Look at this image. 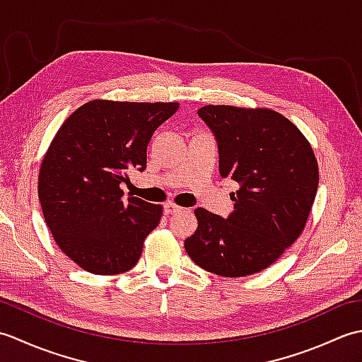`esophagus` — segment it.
Here are the masks:
<instances>
[{
	"mask_svg": "<svg viewBox=\"0 0 362 362\" xmlns=\"http://www.w3.org/2000/svg\"><path fill=\"white\" fill-rule=\"evenodd\" d=\"M183 209L182 206H179V205H175V204H173V202H169V204H166L165 205V214H175V213H179V211H182Z\"/></svg>",
	"mask_w": 362,
	"mask_h": 362,
	"instance_id": "obj_1",
	"label": "esophagus"
}]
</instances>
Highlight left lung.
Segmentation results:
<instances>
[{
    "mask_svg": "<svg viewBox=\"0 0 362 362\" xmlns=\"http://www.w3.org/2000/svg\"><path fill=\"white\" fill-rule=\"evenodd\" d=\"M218 141L219 174L238 182L235 210L196 209L185 250L222 276L261 272L303 232L319 185L317 160L303 134L279 112L205 105L197 110Z\"/></svg>",
    "mask_w": 362,
    "mask_h": 362,
    "instance_id": "8db88e82",
    "label": "left lung"
}]
</instances>
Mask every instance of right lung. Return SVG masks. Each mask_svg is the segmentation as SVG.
<instances>
[{
  "label": "right lung",
  "instance_id": "obj_1",
  "mask_svg": "<svg viewBox=\"0 0 362 362\" xmlns=\"http://www.w3.org/2000/svg\"><path fill=\"white\" fill-rule=\"evenodd\" d=\"M179 103L81 105L57 130L38 174L46 226L65 255L98 275L127 272L161 218V205L119 188L127 169H146V149Z\"/></svg>",
  "mask_w": 362,
  "mask_h": 362
}]
</instances>
